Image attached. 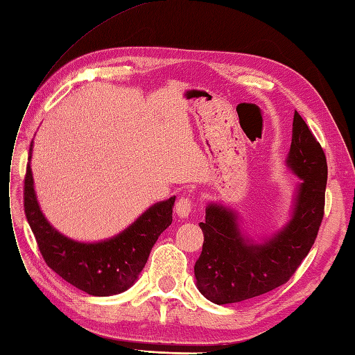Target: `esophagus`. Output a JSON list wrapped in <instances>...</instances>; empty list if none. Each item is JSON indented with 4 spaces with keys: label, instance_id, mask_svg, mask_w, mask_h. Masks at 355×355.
<instances>
[{
    "label": "esophagus",
    "instance_id": "obj_1",
    "mask_svg": "<svg viewBox=\"0 0 355 355\" xmlns=\"http://www.w3.org/2000/svg\"><path fill=\"white\" fill-rule=\"evenodd\" d=\"M193 207H194L193 199L182 196L175 203V212H177L178 216H181V218H187V216L190 215V212L193 211Z\"/></svg>",
    "mask_w": 355,
    "mask_h": 355
}]
</instances>
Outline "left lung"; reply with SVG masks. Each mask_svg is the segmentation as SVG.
<instances>
[{
  "label": "left lung",
  "instance_id": "obj_1",
  "mask_svg": "<svg viewBox=\"0 0 355 355\" xmlns=\"http://www.w3.org/2000/svg\"><path fill=\"white\" fill-rule=\"evenodd\" d=\"M288 166L302 181L289 224L264 245L248 243L236 215L221 205H209L200 257L194 276L203 296L215 304H233L288 282L315 242L324 215L327 162L322 146L298 112L293 115Z\"/></svg>",
  "mask_w": 355,
  "mask_h": 355
}]
</instances>
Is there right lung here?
Returning <instances> with one entry per match:
<instances>
[{"label":"right lung","instance_id":"right-lung-1","mask_svg":"<svg viewBox=\"0 0 355 355\" xmlns=\"http://www.w3.org/2000/svg\"><path fill=\"white\" fill-rule=\"evenodd\" d=\"M31 150L32 144L28 161ZM24 202L28 223L45 264L79 291L93 296H110L127 291L139 277L157 237L173 223L175 196L153 205L127 230L98 243L75 242L45 220L33 190L29 162Z\"/></svg>","mask_w":355,"mask_h":355}]
</instances>
